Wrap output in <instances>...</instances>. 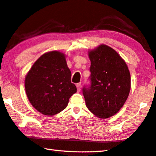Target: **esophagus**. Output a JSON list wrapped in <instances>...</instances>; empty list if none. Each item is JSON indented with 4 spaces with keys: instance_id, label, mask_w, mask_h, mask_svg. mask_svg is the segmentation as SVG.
Wrapping results in <instances>:
<instances>
[{
    "instance_id": "esophagus-1",
    "label": "esophagus",
    "mask_w": 156,
    "mask_h": 156,
    "mask_svg": "<svg viewBox=\"0 0 156 156\" xmlns=\"http://www.w3.org/2000/svg\"><path fill=\"white\" fill-rule=\"evenodd\" d=\"M76 88H77V92H80L81 90V83H76Z\"/></svg>"
}]
</instances>
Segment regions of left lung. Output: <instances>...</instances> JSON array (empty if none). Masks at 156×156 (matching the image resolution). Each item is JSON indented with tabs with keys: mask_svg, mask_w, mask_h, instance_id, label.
Masks as SVG:
<instances>
[{
	"mask_svg": "<svg viewBox=\"0 0 156 156\" xmlns=\"http://www.w3.org/2000/svg\"><path fill=\"white\" fill-rule=\"evenodd\" d=\"M90 86L83 94L88 110L101 119L114 116L129 96L131 76L126 63L110 46L101 44L88 52Z\"/></svg>",
	"mask_w": 156,
	"mask_h": 156,
	"instance_id": "obj_1",
	"label": "left lung"
}]
</instances>
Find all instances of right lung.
I'll return each mask as SVG.
<instances>
[{
  "instance_id": "right-lung-1",
  "label": "right lung",
  "mask_w": 156,
  "mask_h": 156,
  "mask_svg": "<svg viewBox=\"0 0 156 156\" xmlns=\"http://www.w3.org/2000/svg\"><path fill=\"white\" fill-rule=\"evenodd\" d=\"M65 57L57 51L43 54L26 75L27 96L33 107L44 115L53 116L64 110L76 92Z\"/></svg>"
}]
</instances>
